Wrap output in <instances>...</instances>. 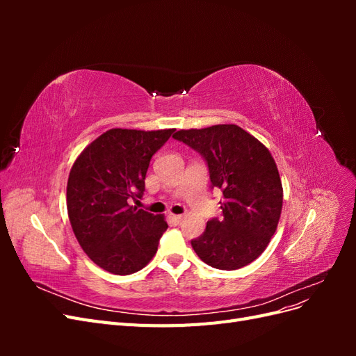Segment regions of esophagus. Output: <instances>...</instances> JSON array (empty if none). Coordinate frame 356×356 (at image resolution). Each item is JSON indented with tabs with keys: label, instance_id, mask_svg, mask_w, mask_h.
Returning <instances> with one entry per match:
<instances>
[{
	"label": "esophagus",
	"instance_id": "1",
	"mask_svg": "<svg viewBox=\"0 0 356 356\" xmlns=\"http://www.w3.org/2000/svg\"><path fill=\"white\" fill-rule=\"evenodd\" d=\"M169 218H170L172 221H174V222L179 224V222L182 221V218H184V217H182V215H175V213H169Z\"/></svg>",
	"mask_w": 356,
	"mask_h": 356
}]
</instances>
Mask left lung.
Wrapping results in <instances>:
<instances>
[{
    "mask_svg": "<svg viewBox=\"0 0 356 356\" xmlns=\"http://www.w3.org/2000/svg\"><path fill=\"white\" fill-rule=\"evenodd\" d=\"M199 152L213 187L222 190L221 220H211L193 250L207 264L236 270L260 257L277 229L284 190L268 148L236 124L181 129L175 135Z\"/></svg>",
    "mask_w": 356,
    "mask_h": 356,
    "instance_id": "8db88e82",
    "label": "left lung"
}]
</instances>
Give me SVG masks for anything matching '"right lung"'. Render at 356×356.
Wrapping results in <instances>:
<instances>
[{
    "mask_svg": "<svg viewBox=\"0 0 356 356\" xmlns=\"http://www.w3.org/2000/svg\"><path fill=\"white\" fill-rule=\"evenodd\" d=\"M175 129L136 131L114 127L75 159L67 184V209L83 251L104 270L131 275L157 252L168 229L165 215L129 204L141 197L153 154Z\"/></svg>",
    "mask_w": 356,
    "mask_h": 356,
    "instance_id": "1",
    "label": "right lung"
}]
</instances>
